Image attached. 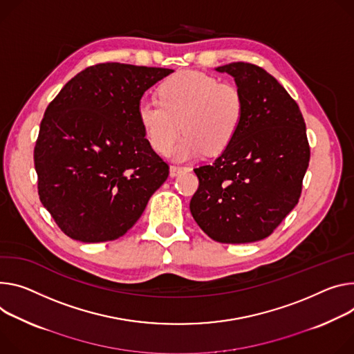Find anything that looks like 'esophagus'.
I'll return each mask as SVG.
<instances>
[{"mask_svg":"<svg viewBox=\"0 0 354 354\" xmlns=\"http://www.w3.org/2000/svg\"><path fill=\"white\" fill-rule=\"evenodd\" d=\"M187 171H190L189 167H175V165H172V167L169 168V175H171L172 178H175V176L180 175L182 172H187Z\"/></svg>","mask_w":354,"mask_h":354,"instance_id":"34e87169","label":"esophagus"}]
</instances>
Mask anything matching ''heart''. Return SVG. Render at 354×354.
Instances as JSON below:
<instances>
[{
  "instance_id": "b5f03b06",
  "label": "heart",
  "mask_w": 354,
  "mask_h": 354,
  "mask_svg": "<svg viewBox=\"0 0 354 354\" xmlns=\"http://www.w3.org/2000/svg\"><path fill=\"white\" fill-rule=\"evenodd\" d=\"M158 102H141L137 110L142 131L158 153H168L182 131L185 137L172 152L176 160L216 155L227 149L245 115L240 88L216 77L185 71L159 84Z\"/></svg>"
}]
</instances>
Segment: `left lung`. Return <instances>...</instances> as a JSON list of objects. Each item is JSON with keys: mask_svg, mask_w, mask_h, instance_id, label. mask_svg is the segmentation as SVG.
Listing matches in <instances>:
<instances>
[{"mask_svg": "<svg viewBox=\"0 0 354 354\" xmlns=\"http://www.w3.org/2000/svg\"><path fill=\"white\" fill-rule=\"evenodd\" d=\"M216 71L234 77L245 115L230 147L194 169L199 187L189 207L210 239L254 243L298 205L310 156L306 127L295 100L260 66L233 62Z\"/></svg>", "mask_w": 354, "mask_h": 354, "instance_id": "8db88e82", "label": "left lung"}]
</instances>
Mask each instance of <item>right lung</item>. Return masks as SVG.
Returning a JSON list of instances; mask_svg holds the SVG:
<instances>
[{"label":"right lung","instance_id":"add662e5","mask_svg":"<svg viewBox=\"0 0 354 354\" xmlns=\"http://www.w3.org/2000/svg\"><path fill=\"white\" fill-rule=\"evenodd\" d=\"M172 69L100 63L48 106L34 151L38 194L73 240H115L141 217L169 167L138 121L144 93Z\"/></svg>","mask_w":354,"mask_h":354}]
</instances>
